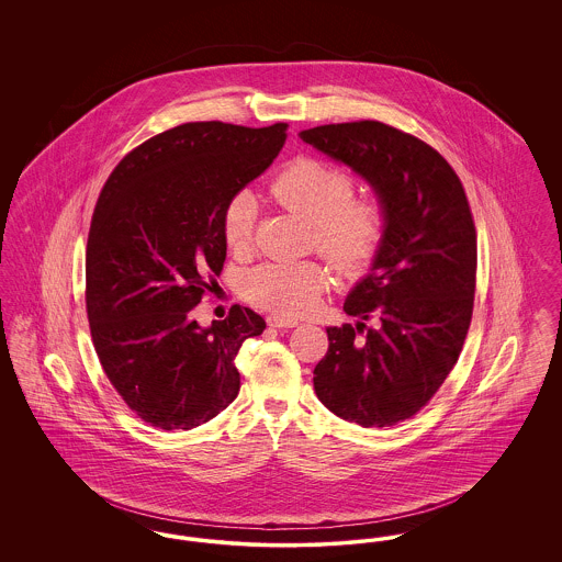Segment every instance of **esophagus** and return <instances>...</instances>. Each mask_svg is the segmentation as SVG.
<instances>
[{
	"label": "esophagus",
	"mask_w": 562,
	"mask_h": 562,
	"mask_svg": "<svg viewBox=\"0 0 562 562\" xmlns=\"http://www.w3.org/2000/svg\"><path fill=\"white\" fill-rule=\"evenodd\" d=\"M269 326H273V328H293L296 326L299 322L293 321V318H284V316H268Z\"/></svg>",
	"instance_id": "1"
}]
</instances>
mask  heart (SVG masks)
<instances>
[{
    "label": "heart",
    "mask_w": 562,
    "mask_h": 562,
    "mask_svg": "<svg viewBox=\"0 0 562 562\" xmlns=\"http://www.w3.org/2000/svg\"><path fill=\"white\" fill-rule=\"evenodd\" d=\"M269 189L284 209L312 221L314 244L335 266L356 271L373 261L385 236L387 214L379 200L353 198L356 183L346 170L316 158H299L276 175ZM255 223V198L236 191L221 214L227 246L236 252L250 248ZM328 286V269L312 261L268 263L244 278V294L250 303L286 318L316 312Z\"/></svg>",
    "instance_id": "obj_1"
}]
</instances>
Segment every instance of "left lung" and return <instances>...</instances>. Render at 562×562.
Instances as JSON below:
<instances>
[{
	"label": "left lung",
	"instance_id": "8db88e82",
	"mask_svg": "<svg viewBox=\"0 0 562 562\" xmlns=\"http://www.w3.org/2000/svg\"><path fill=\"white\" fill-rule=\"evenodd\" d=\"M301 138L362 175L387 214L371 273L344 303L360 322L326 328L314 390L337 417L390 428L434 398L463 348L476 291L468 195L434 147L383 122L326 124Z\"/></svg>",
	"mask_w": 562,
	"mask_h": 562
}]
</instances>
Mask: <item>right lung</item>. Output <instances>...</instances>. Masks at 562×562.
I'll return each instance as SVG.
<instances>
[{"label": "right lung", "mask_w": 562, "mask_h": 562, "mask_svg": "<svg viewBox=\"0 0 562 562\" xmlns=\"http://www.w3.org/2000/svg\"><path fill=\"white\" fill-rule=\"evenodd\" d=\"M284 140V122H188L134 147L101 189L86 246L90 335L115 392L154 428H198L240 392L234 360L266 321L232 305L200 328L191 312L227 257V200Z\"/></svg>", "instance_id": "obj_1"}]
</instances>
